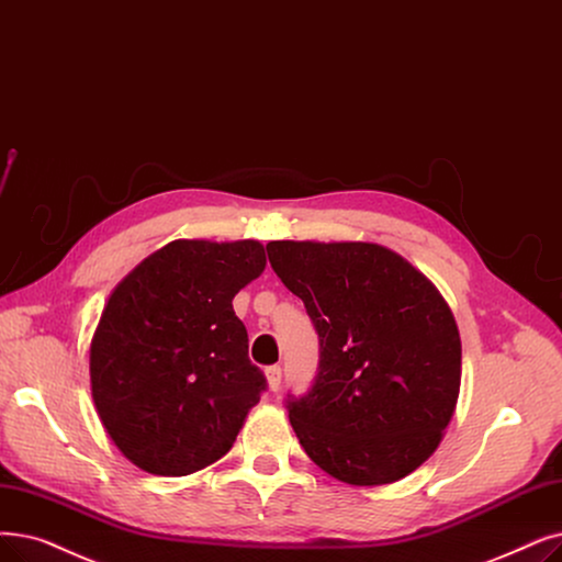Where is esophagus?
Listing matches in <instances>:
<instances>
[{"mask_svg": "<svg viewBox=\"0 0 562 562\" xmlns=\"http://www.w3.org/2000/svg\"><path fill=\"white\" fill-rule=\"evenodd\" d=\"M266 379H268V387L278 393L280 383H282V368L280 364H271V368H266Z\"/></svg>", "mask_w": 562, "mask_h": 562, "instance_id": "34e87169", "label": "esophagus"}]
</instances>
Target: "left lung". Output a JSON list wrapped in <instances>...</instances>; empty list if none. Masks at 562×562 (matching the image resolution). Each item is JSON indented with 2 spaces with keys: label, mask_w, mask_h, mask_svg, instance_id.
<instances>
[{
  "label": "left lung",
  "mask_w": 562,
  "mask_h": 562,
  "mask_svg": "<svg viewBox=\"0 0 562 562\" xmlns=\"http://www.w3.org/2000/svg\"><path fill=\"white\" fill-rule=\"evenodd\" d=\"M266 252L319 335L310 390L286 397L307 457L358 486L416 471L459 397L461 339L443 296L376 243L271 240Z\"/></svg>",
  "instance_id": "8db88e82"
}]
</instances>
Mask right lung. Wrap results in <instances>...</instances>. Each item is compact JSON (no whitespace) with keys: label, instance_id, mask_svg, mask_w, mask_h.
I'll list each match as a JSON object with an SVG mask.
<instances>
[{"label":"right lung","instance_id":"add662e5","mask_svg":"<svg viewBox=\"0 0 562 562\" xmlns=\"http://www.w3.org/2000/svg\"><path fill=\"white\" fill-rule=\"evenodd\" d=\"M263 268L257 240H172L112 291L91 339V397L142 471L190 475L232 450L266 390L232 301Z\"/></svg>","mask_w":562,"mask_h":562}]
</instances>
